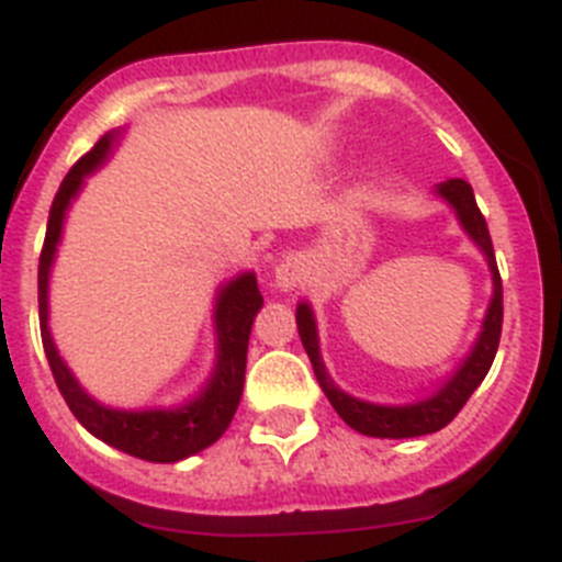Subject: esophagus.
I'll return each instance as SVG.
<instances>
[{
  "instance_id": "obj_1",
  "label": "esophagus",
  "mask_w": 562,
  "mask_h": 562,
  "mask_svg": "<svg viewBox=\"0 0 562 562\" xmlns=\"http://www.w3.org/2000/svg\"><path fill=\"white\" fill-rule=\"evenodd\" d=\"M306 281V265L297 256H286L276 267V284L284 292L297 290Z\"/></svg>"
}]
</instances>
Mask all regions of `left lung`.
I'll list each match as a JSON object with an SVG mask.
<instances>
[{
  "mask_svg": "<svg viewBox=\"0 0 562 562\" xmlns=\"http://www.w3.org/2000/svg\"><path fill=\"white\" fill-rule=\"evenodd\" d=\"M441 200L450 202L459 216L461 227L470 233L475 245L484 252L490 272H493V301H490V310H486L484 326H481V335L475 340L473 351L467 355V360L461 362L459 369L453 371L441 389H436L434 394H428L425 400L405 402V405H376V402L357 400V396L346 394L331 382V376L326 374V366L321 360V346H317V329L315 317H312L310 304H297L295 321H297V335L304 342L306 355L312 360V369H315L317 382L324 394L329 396L331 408L340 414V419L355 428L357 434L376 436V439H411V436H425L436 434L445 425L453 422V416L464 408V402L470 400L475 389L481 385V380L486 376L490 366L495 360V351H498L501 340V324H504V286H501L498 265H495V250L493 238L486 231V222L481 216L479 205H475L473 188L464 180H448L436 188Z\"/></svg>",
  "mask_w": 562,
  "mask_h": 562,
  "instance_id": "left-lung-1",
  "label": "left lung"
}]
</instances>
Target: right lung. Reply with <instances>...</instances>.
<instances>
[{"label":"right lung","mask_w":562,"mask_h":562,"mask_svg":"<svg viewBox=\"0 0 562 562\" xmlns=\"http://www.w3.org/2000/svg\"><path fill=\"white\" fill-rule=\"evenodd\" d=\"M112 143L114 132H109L106 137H101L92 146V151L83 154L81 160L69 168L61 188H58L56 200H53V207H49L47 236H44L42 258H38V317H42L44 355H47L49 371L56 376V385L61 391L64 402H67L69 411L76 414V419L81 422L89 434L112 445V448L123 450V453L134 456V459L171 464V461L188 459V456L211 448L213 441L220 439L227 430V425H231L233 414L238 408V400H241V389H245L247 340H250L252 317L258 315L265 297L258 292L252 272L233 278L231 284L222 286L220 297H216V337H220L216 369H213L205 389L193 400H188L186 405H180V408H106V405L92 400L78 385L76 376L69 374V369L58 357L56 342L49 337L47 281L53 256H56V245L58 238H61L64 213H67L69 202L76 200V193L81 191L83 177L95 171L98 166H103L106 154L112 151Z\"/></svg>","instance_id":"right-lung-1"}]
</instances>
